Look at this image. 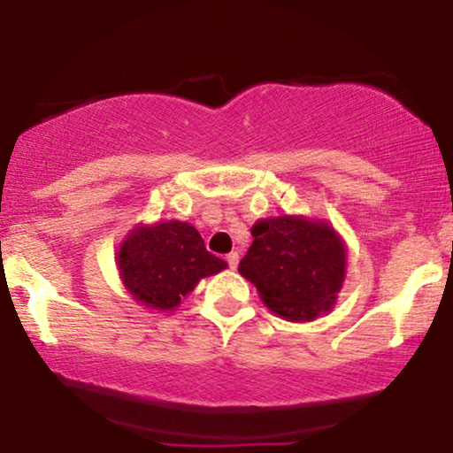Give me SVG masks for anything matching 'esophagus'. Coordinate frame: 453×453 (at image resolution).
Returning a JSON list of instances; mask_svg holds the SVG:
<instances>
[{"mask_svg": "<svg viewBox=\"0 0 453 453\" xmlns=\"http://www.w3.org/2000/svg\"><path fill=\"white\" fill-rule=\"evenodd\" d=\"M226 262H228V268L231 270H237V265H239V253L237 251H231L226 256Z\"/></svg>", "mask_w": 453, "mask_h": 453, "instance_id": "1", "label": "esophagus"}]
</instances>
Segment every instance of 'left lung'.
I'll return each mask as SVG.
<instances>
[{
  "mask_svg": "<svg viewBox=\"0 0 453 453\" xmlns=\"http://www.w3.org/2000/svg\"><path fill=\"white\" fill-rule=\"evenodd\" d=\"M251 237L239 272L272 313L311 321L330 311L346 276V245L327 222L274 216L257 220Z\"/></svg>",
  "mask_w": 453,
  "mask_h": 453,
  "instance_id": "1",
  "label": "left lung"
}]
</instances>
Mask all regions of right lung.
I'll use <instances>...</instances> for the list:
<instances>
[{
	"label": "right lung",
	"instance_id": "right-lung-1",
	"mask_svg": "<svg viewBox=\"0 0 453 453\" xmlns=\"http://www.w3.org/2000/svg\"><path fill=\"white\" fill-rule=\"evenodd\" d=\"M119 276L129 295L157 311H173L202 278L225 270L189 222L138 225L117 251Z\"/></svg>",
	"mask_w": 453,
	"mask_h": 453
}]
</instances>
